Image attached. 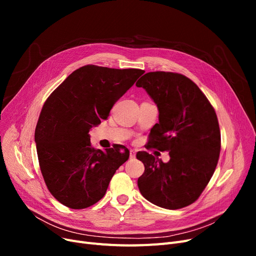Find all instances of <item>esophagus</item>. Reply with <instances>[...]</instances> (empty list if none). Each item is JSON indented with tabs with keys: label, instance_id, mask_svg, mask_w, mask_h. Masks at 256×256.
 Masks as SVG:
<instances>
[{
	"label": "esophagus",
	"instance_id": "esophagus-1",
	"mask_svg": "<svg viewBox=\"0 0 256 256\" xmlns=\"http://www.w3.org/2000/svg\"><path fill=\"white\" fill-rule=\"evenodd\" d=\"M135 158H136V150H130V160H134Z\"/></svg>",
	"mask_w": 256,
	"mask_h": 256
}]
</instances>
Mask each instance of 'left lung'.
Returning <instances> with one entry per match:
<instances>
[{"label":"left lung","instance_id":"left-lung-1","mask_svg":"<svg viewBox=\"0 0 256 256\" xmlns=\"http://www.w3.org/2000/svg\"><path fill=\"white\" fill-rule=\"evenodd\" d=\"M136 86L146 90L158 109L148 147L170 156L163 163L146 152L137 154L145 167L139 190L152 204L167 210L190 206L218 164L221 134L216 112L193 80L180 74L147 72Z\"/></svg>","mask_w":256,"mask_h":256}]
</instances>
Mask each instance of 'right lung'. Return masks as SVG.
<instances>
[{
	"mask_svg": "<svg viewBox=\"0 0 256 256\" xmlns=\"http://www.w3.org/2000/svg\"><path fill=\"white\" fill-rule=\"evenodd\" d=\"M143 74L85 65L46 100L35 128L37 156L48 191L63 206L80 210L96 204L128 160L124 145L104 152L93 148L89 130L108 118L114 104Z\"/></svg>",
	"mask_w": 256,
	"mask_h": 256,
	"instance_id": "obj_1",
	"label": "right lung"
}]
</instances>
